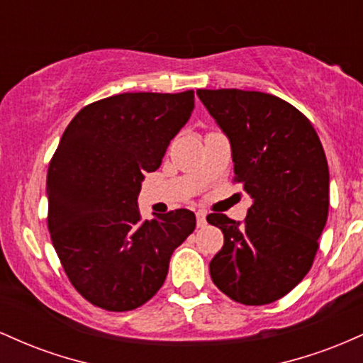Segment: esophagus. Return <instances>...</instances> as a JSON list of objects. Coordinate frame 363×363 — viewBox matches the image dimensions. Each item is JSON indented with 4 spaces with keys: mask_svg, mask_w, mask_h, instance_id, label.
<instances>
[{
    "mask_svg": "<svg viewBox=\"0 0 363 363\" xmlns=\"http://www.w3.org/2000/svg\"><path fill=\"white\" fill-rule=\"evenodd\" d=\"M196 223H198V227H205V225H206V211H198V213H196Z\"/></svg>",
    "mask_w": 363,
    "mask_h": 363,
    "instance_id": "esophagus-1",
    "label": "esophagus"
}]
</instances>
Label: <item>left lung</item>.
Here are the masks:
<instances>
[{
  "label": "left lung",
  "mask_w": 363,
  "mask_h": 363,
  "mask_svg": "<svg viewBox=\"0 0 363 363\" xmlns=\"http://www.w3.org/2000/svg\"><path fill=\"white\" fill-rule=\"evenodd\" d=\"M232 147L235 182L252 198L244 223L210 213L223 247L211 280L244 306L272 303L309 273L328 220L329 169L311 121L262 91L196 90Z\"/></svg>",
  "instance_id": "8db88e82"
}]
</instances>
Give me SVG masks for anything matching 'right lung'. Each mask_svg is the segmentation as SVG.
<instances>
[{
	"instance_id": "add662e5",
	"label": "right lung",
	"mask_w": 363,
	"mask_h": 363,
	"mask_svg": "<svg viewBox=\"0 0 363 363\" xmlns=\"http://www.w3.org/2000/svg\"><path fill=\"white\" fill-rule=\"evenodd\" d=\"M194 109V91L119 94L74 116L48 169V227L83 298L112 312L143 306L164 285L174 249L193 234L181 210L141 220L145 172L160 167Z\"/></svg>"
}]
</instances>
